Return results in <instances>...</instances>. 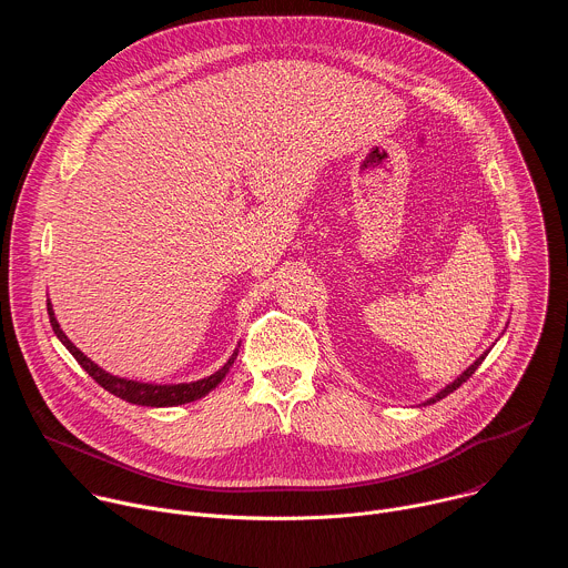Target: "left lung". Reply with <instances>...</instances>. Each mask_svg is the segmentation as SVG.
Segmentation results:
<instances>
[{
	"instance_id": "8db88e82",
	"label": "left lung",
	"mask_w": 568,
	"mask_h": 568,
	"mask_svg": "<svg viewBox=\"0 0 568 568\" xmlns=\"http://www.w3.org/2000/svg\"><path fill=\"white\" fill-rule=\"evenodd\" d=\"M485 355H488V353H483V355H480V357H478V359H476V362H474V364H471V366H469V368H467V371H463V373H460V377H456V379H454V382H452V384H447V386H445V388H440V390H438V393H436V395H434V397H429V399H427V402H425V404H434V402H438V399H443V397H447V395H449V393H454V390H456V388H458V386H460V384H463V382H467V379H469V377H471V373H474V371H476V368H478V366H480V362H483V359H485Z\"/></svg>"
}]
</instances>
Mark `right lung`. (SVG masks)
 <instances>
[{"label": "right lung", "instance_id": "add662e5", "mask_svg": "<svg viewBox=\"0 0 568 568\" xmlns=\"http://www.w3.org/2000/svg\"><path fill=\"white\" fill-rule=\"evenodd\" d=\"M47 312H49V321H51V328L55 333V337L62 342V346L75 357V362L83 366L105 390H110L112 395L132 402V404H141V407H178V404H186L193 399L204 397L209 390H213L224 375L229 373V368L233 366L235 357H237V348L233 351V355L226 359V364L215 371L213 375L197 379V382H184V384H148V382H136V379H125L119 375H112L108 371H103L99 364H94L85 353H80L62 333L58 318L53 316V305L51 301L47 303Z\"/></svg>", "mask_w": 568, "mask_h": 568}]
</instances>
